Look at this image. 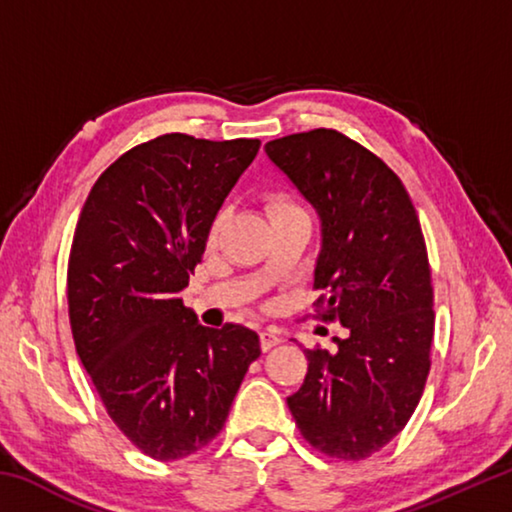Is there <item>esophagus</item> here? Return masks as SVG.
Returning <instances> with one entry per match:
<instances>
[{"label": "esophagus", "instance_id": "esophagus-1", "mask_svg": "<svg viewBox=\"0 0 512 512\" xmlns=\"http://www.w3.org/2000/svg\"><path fill=\"white\" fill-rule=\"evenodd\" d=\"M282 339L277 336L275 332H259V343H262V350L268 352L271 348H275L277 343H280Z\"/></svg>", "mask_w": 512, "mask_h": 512}]
</instances>
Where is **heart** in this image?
Returning <instances> with one entry per match:
<instances>
[{
    "instance_id": "obj_1",
    "label": "heart",
    "mask_w": 512,
    "mask_h": 512,
    "mask_svg": "<svg viewBox=\"0 0 512 512\" xmlns=\"http://www.w3.org/2000/svg\"><path fill=\"white\" fill-rule=\"evenodd\" d=\"M289 210H300L296 201H291L289 196L284 194H273L268 196V214H280V212H289ZM223 228V214H216V219L210 225V244H214L219 239V232Z\"/></svg>"
}]
</instances>
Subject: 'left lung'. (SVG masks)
Listing matches in <instances>:
<instances>
[{
    "instance_id": "1",
    "label": "left lung",
    "mask_w": 512,
    "mask_h": 512,
    "mask_svg": "<svg viewBox=\"0 0 512 512\" xmlns=\"http://www.w3.org/2000/svg\"><path fill=\"white\" fill-rule=\"evenodd\" d=\"M266 155L320 216L316 318L348 329L332 352L305 350L307 375L287 404L320 454L361 461L406 427L431 368L436 314L418 212L397 173L334 128L280 137Z\"/></svg>"
}]
</instances>
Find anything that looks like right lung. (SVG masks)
<instances>
[{"instance_id": "1", "label": "right lung", "mask_w": 512, "mask_h": 512, "mask_svg": "<svg viewBox=\"0 0 512 512\" xmlns=\"http://www.w3.org/2000/svg\"><path fill=\"white\" fill-rule=\"evenodd\" d=\"M259 140L185 133L137 144L90 189L67 264L76 354L119 431L155 461L219 436L259 336L198 325L178 296Z\"/></svg>"}]
</instances>
